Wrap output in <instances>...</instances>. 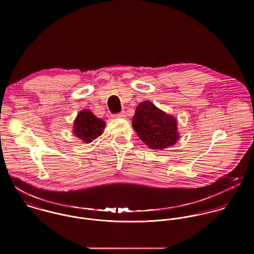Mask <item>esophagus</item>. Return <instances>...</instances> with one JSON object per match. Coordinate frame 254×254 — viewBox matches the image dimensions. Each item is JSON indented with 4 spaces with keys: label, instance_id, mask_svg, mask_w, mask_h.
<instances>
[{
    "label": "esophagus",
    "instance_id": "1",
    "mask_svg": "<svg viewBox=\"0 0 254 254\" xmlns=\"http://www.w3.org/2000/svg\"><path fill=\"white\" fill-rule=\"evenodd\" d=\"M115 117H117V118H123V119H125V118L127 117V114H126L125 112H120V113L116 114V115H115Z\"/></svg>",
    "mask_w": 254,
    "mask_h": 254
}]
</instances>
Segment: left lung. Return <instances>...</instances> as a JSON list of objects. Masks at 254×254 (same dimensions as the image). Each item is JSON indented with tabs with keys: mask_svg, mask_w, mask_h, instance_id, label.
I'll return each mask as SVG.
<instances>
[{
	"mask_svg": "<svg viewBox=\"0 0 254 254\" xmlns=\"http://www.w3.org/2000/svg\"><path fill=\"white\" fill-rule=\"evenodd\" d=\"M177 119L155 107L150 101L138 105L132 125L137 135L151 149L162 150L175 145L180 138Z\"/></svg>",
	"mask_w": 254,
	"mask_h": 254,
	"instance_id": "8db88e82",
	"label": "left lung"
}]
</instances>
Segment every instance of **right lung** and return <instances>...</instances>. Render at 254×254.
Segmentation results:
<instances>
[{
	"label": "right lung",
	"mask_w": 254,
	"mask_h": 254,
	"mask_svg": "<svg viewBox=\"0 0 254 254\" xmlns=\"http://www.w3.org/2000/svg\"><path fill=\"white\" fill-rule=\"evenodd\" d=\"M106 122L98 118L91 110H81L73 124V134L83 143L89 144L103 134Z\"/></svg>",
	"instance_id": "right-lung-1"
}]
</instances>
